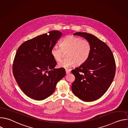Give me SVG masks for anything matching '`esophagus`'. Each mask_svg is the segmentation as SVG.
I'll return each instance as SVG.
<instances>
[{
  "label": "esophagus",
  "mask_w": 128,
  "mask_h": 128,
  "mask_svg": "<svg viewBox=\"0 0 128 128\" xmlns=\"http://www.w3.org/2000/svg\"><path fill=\"white\" fill-rule=\"evenodd\" d=\"M65 71H66V74H69V73L70 72V70L66 69V70H65Z\"/></svg>",
  "instance_id": "esophagus-1"
}]
</instances>
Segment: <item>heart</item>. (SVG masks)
<instances>
[{
  "label": "heart",
  "mask_w": 128,
  "mask_h": 128,
  "mask_svg": "<svg viewBox=\"0 0 128 128\" xmlns=\"http://www.w3.org/2000/svg\"><path fill=\"white\" fill-rule=\"evenodd\" d=\"M92 50L90 42L86 40H82L78 36L67 35L61 43V48L54 46L50 50L52 58L59 61L62 58L63 52L66 53L67 58L62 60L58 64L60 68H68L72 66L81 65L89 58Z\"/></svg>",
  "instance_id": "heart-1"
}]
</instances>
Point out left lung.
<instances>
[{
    "label": "left lung",
    "instance_id": "1",
    "mask_svg": "<svg viewBox=\"0 0 128 128\" xmlns=\"http://www.w3.org/2000/svg\"><path fill=\"white\" fill-rule=\"evenodd\" d=\"M74 35L88 40L92 50L84 64L71 70L76 78L71 86L72 91L84 101H93L106 92L114 80L116 69L114 58L109 46L95 36L86 32Z\"/></svg>",
    "mask_w": 128,
    "mask_h": 128
}]
</instances>
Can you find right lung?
Wrapping results in <instances>:
<instances>
[{
    "instance_id": "right-lung-1",
    "label": "right lung",
    "mask_w": 128,
    "mask_h": 128,
    "mask_svg": "<svg viewBox=\"0 0 128 128\" xmlns=\"http://www.w3.org/2000/svg\"><path fill=\"white\" fill-rule=\"evenodd\" d=\"M61 35L59 31H51L26 41L17 50L13 75L23 93L33 99L42 100L50 96L65 76L64 68H54L57 62L50 53Z\"/></svg>"
}]
</instances>
